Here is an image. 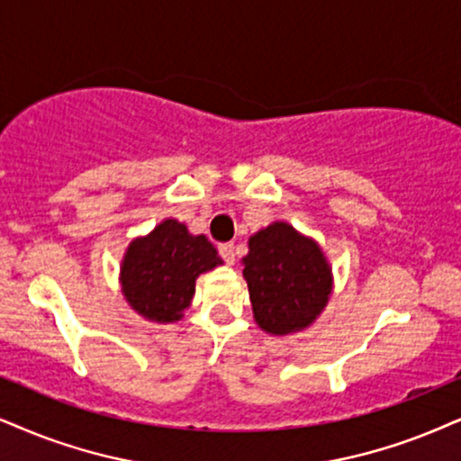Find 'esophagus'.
<instances>
[{"instance_id": "34e87169", "label": "esophagus", "mask_w": 461, "mask_h": 461, "mask_svg": "<svg viewBox=\"0 0 461 461\" xmlns=\"http://www.w3.org/2000/svg\"><path fill=\"white\" fill-rule=\"evenodd\" d=\"M219 255H221V259L225 261V264H234L236 261V249H234V244L231 242H223V244H219Z\"/></svg>"}]
</instances>
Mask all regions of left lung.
<instances>
[{"label": "left lung", "instance_id": "1", "mask_svg": "<svg viewBox=\"0 0 461 461\" xmlns=\"http://www.w3.org/2000/svg\"><path fill=\"white\" fill-rule=\"evenodd\" d=\"M242 264L255 321L270 334L308 328L328 304V261L317 244L287 223H272L250 238Z\"/></svg>", "mask_w": 461, "mask_h": 461}]
</instances>
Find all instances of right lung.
Wrapping results in <instances>:
<instances>
[{
    "label": "right lung",
    "instance_id": "obj_1",
    "mask_svg": "<svg viewBox=\"0 0 461 461\" xmlns=\"http://www.w3.org/2000/svg\"><path fill=\"white\" fill-rule=\"evenodd\" d=\"M223 264L206 236L167 219L133 240L121 267L123 295L133 311L157 323L178 321L195 294V278Z\"/></svg>",
    "mask_w": 461,
    "mask_h": 461
}]
</instances>
